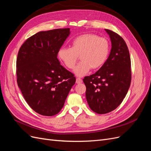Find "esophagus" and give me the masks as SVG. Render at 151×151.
Here are the masks:
<instances>
[{"mask_svg":"<svg viewBox=\"0 0 151 151\" xmlns=\"http://www.w3.org/2000/svg\"><path fill=\"white\" fill-rule=\"evenodd\" d=\"M82 82H83V81H82V79H81V78H79V77H77V78L76 79V83L77 84H80V83H82Z\"/></svg>","mask_w":151,"mask_h":151,"instance_id":"34e87169","label":"esophagus"}]
</instances>
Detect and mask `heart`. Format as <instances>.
Segmentation results:
<instances>
[{
    "instance_id": "b5f03b06",
    "label": "heart",
    "mask_w": 151,
    "mask_h": 151,
    "mask_svg": "<svg viewBox=\"0 0 151 151\" xmlns=\"http://www.w3.org/2000/svg\"><path fill=\"white\" fill-rule=\"evenodd\" d=\"M109 53L108 41L96 35L86 33L77 36L71 42V47H62L58 50V57L66 67H74L80 55L81 62L74 68L77 76H84L93 69L101 67L106 61Z\"/></svg>"
}]
</instances>
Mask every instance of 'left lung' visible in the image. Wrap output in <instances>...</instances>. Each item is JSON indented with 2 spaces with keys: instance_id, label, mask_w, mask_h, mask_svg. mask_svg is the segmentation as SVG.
<instances>
[{
  "instance_id": "obj_1",
  "label": "left lung",
  "mask_w": 151,
  "mask_h": 151,
  "mask_svg": "<svg viewBox=\"0 0 151 151\" xmlns=\"http://www.w3.org/2000/svg\"><path fill=\"white\" fill-rule=\"evenodd\" d=\"M111 42L109 55L99 69L83 79L86 97L90 108L98 114L116 109L123 101L131 83L129 49L120 36L105 29Z\"/></svg>"
}]
</instances>
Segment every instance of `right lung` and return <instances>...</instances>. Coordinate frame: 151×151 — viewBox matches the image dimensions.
<instances>
[{
	"label": "right lung",
	"mask_w": 151,
	"mask_h": 151,
	"mask_svg": "<svg viewBox=\"0 0 151 151\" xmlns=\"http://www.w3.org/2000/svg\"><path fill=\"white\" fill-rule=\"evenodd\" d=\"M70 28L40 31L27 39L18 52V86L29 106L43 116L60 112L72 87L74 74L60 65L58 50Z\"/></svg>",
	"instance_id": "add662e5"
}]
</instances>
